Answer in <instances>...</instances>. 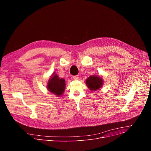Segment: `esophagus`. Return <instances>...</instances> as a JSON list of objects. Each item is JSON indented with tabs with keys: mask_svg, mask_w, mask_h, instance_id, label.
Here are the masks:
<instances>
[{
	"mask_svg": "<svg viewBox=\"0 0 151 151\" xmlns=\"http://www.w3.org/2000/svg\"><path fill=\"white\" fill-rule=\"evenodd\" d=\"M73 78L74 79H75V80H77V79H79V76H78V75L73 76Z\"/></svg>",
	"mask_w": 151,
	"mask_h": 151,
	"instance_id": "esophagus-1",
	"label": "esophagus"
}]
</instances>
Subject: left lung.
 Instances as JSON below:
<instances>
[{
    "mask_svg": "<svg viewBox=\"0 0 151 151\" xmlns=\"http://www.w3.org/2000/svg\"><path fill=\"white\" fill-rule=\"evenodd\" d=\"M86 85L91 91H97L100 90L103 85V80L100 76L92 75L85 80Z\"/></svg>",
    "mask_w": 151,
    "mask_h": 151,
    "instance_id": "1",
    "label": "left lung"
}]
</instances>
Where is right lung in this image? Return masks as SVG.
I'll list each match as a JSON object with an SVG mask.
<instances>
[{
    "label": "right lung",
    "instance_id": "1",
    "mask_svg": "<svg viewBox=\"0 0 151 151\" xmlns=\"http://www.w3.org/2000/svg\"><path fill=\"white\" fill-rule=\"evenodd\" d=\"M47 88L50 92L57 97H60L65 90V80L63 78H60L57 74L54 72L48 81Z\"/></svg>",
    "mask_w": 151,
    "mask_h": 151
}]
</instances>
